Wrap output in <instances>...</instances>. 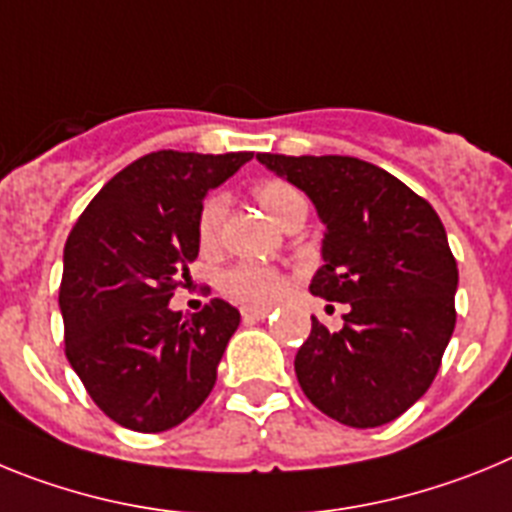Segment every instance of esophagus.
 Wrapping results in <instances>:
<instances>
[{
	"instance_id": "esophagus-1",
	"label": "esophagus",
	"mask_w": 512,
	"mask_h": 512,
	"mask_svg": "<svg viewBox=\"0 0 512 512\" xmlns=\"http://www.w3.org/2000/svg\"><path fill=\"white\" fill-rule=\"evenodd\" d=\"M270 314L268 306H244L242 309V317L247 319V322H260V319H265Z\"/></svg>"
}]
</instances>
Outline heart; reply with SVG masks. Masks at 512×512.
Segmentation results:
<instances>
[{"instance_id":"heart-1","label":"heart","mask_w":512,"mask_h":512,"mask_svg":"<svg viewBox=\"0 0 512 512\" xmlns=\"http://www.w3.org/2000/svg\"><path fill=\"white\" fill-rule=\"evenodd\" d=\"M255 198L270 219L278 226L286 229L288 221L299 211H304L306 201L299 190L283 180H265L255 188ZM226 213V198L221 193L208 195L206 203L198 213V239L203 247H213L219 239L221 221ZM219 286L226 296L242 301V304H270L281 296L283 291V275L268 265H257V262H237L229 270H224L219 278Z\"/></svg>"}]
</instances>
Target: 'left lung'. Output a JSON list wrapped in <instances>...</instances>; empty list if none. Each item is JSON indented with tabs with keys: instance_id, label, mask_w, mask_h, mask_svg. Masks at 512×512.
I'll return each mask as SVG.
<instances>
[{
	"instance_id": "8db88e82",
	"label": "left lung",
	"mask_w": 512,
	"mask_h": 512,
	"mask_svg": "<svg viewBox=\"0 0 512 512\" xmlns=\"http://www.w3.org/2000/svg\"><path fill=\"white\" fill-rule=\"evenodd\" d=\"M257 162L314 203L324 239L309 291L348 304L337 332L311 317L293 361L301 389L350 428L397 420L433 384L456 324L459 270L438 213L363 159L257 154Z\"/></svg>"
}]
</instances>
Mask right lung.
<instances>
[{
    "label": "right lung",
    "mask_w": 512,
    "mask_h": 512,
    "mask_svg": "<svg viewBox=\"0 0 512 512\" xmlns=\"http://www.w3.org/2000/svg\"><path fill=\"white\" fill-rule=\"evenodd\" d=\"M252 151H154L92 198L64 247L59 306L66 358L110 420L162 433L211 394L239 311L213 299L198 314L170 309L198 257V213Z\"/></svg>",
    "instance_id": "obj_1"
}]
</instances>
